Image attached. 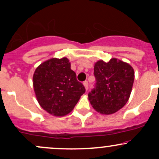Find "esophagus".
<instances>
[{
	"mask_svg": "<svg viewBox=\"0 0 159 159\" xmlns=\"http://www.w3.org/2000/svg\"><path fill=\"white\" fill-rule=\"evenodd\" d=\"M83 84H84V86L86 90H88V81H84L83 82Z\"/></svg>",
	"mask_w": 159,
	"mask_h": 159,
	"instance_id": "1",
	"label": "esophagus"
}]
</instances>
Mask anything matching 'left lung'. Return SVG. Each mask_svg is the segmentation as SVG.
Instances as JSON below:
<instances>
[{
  "mask_svg": "<svg viewBox=\"0 0 159 159\" xmlns=\"http://www.w3.org/2000/svg\"><path fill=\"white\" fill-rule=\"evenodd\" d=\"M96 84L88 93L89 100L100 114H111L126 104L134 79L130 65L116 58L107 63L98 61L94 66Z\"/></svg>",
  "mask_w": 159,
  "mask_h": 159,
  "instance_id": "obj_1",
  "label": "left lung"
}]
</instances>
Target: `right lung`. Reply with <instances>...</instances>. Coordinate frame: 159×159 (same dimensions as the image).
Returning a JSON list of instances; mask_svg holds the SVG:
<instances>
[{"mask_svg":"<svg viewBox=\"0 0 159 159\" xmlns=\"http://www.w3.org/2000/svg\"><path fill=\"white\" fill-rule=\"evenodd\" d=\"M33 81L40 106L54 116L70 113L86 90L66 57L52 58L40 64Z\"/></svg>","mask_w":159,"mask_h":159,"instance_id":"obj_1","label":"right lung"}]
</instances>
